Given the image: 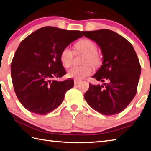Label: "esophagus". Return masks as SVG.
<instances>
[{"label":"esophagus","mask_w":151,"mask_h":151,"mask_svg":"<svg viewBox=\"0 0 151 151\" xmlns=\"http://www.w3.org/2000/svg\"><path fill=\"white\" fill-rule=\"evenodd\" d=\"M74 83H75V85H77L78 84L81 83V81H78V80H75V81H74Z\"/></svg>","instance_id":"obj_1"}]
</instances>
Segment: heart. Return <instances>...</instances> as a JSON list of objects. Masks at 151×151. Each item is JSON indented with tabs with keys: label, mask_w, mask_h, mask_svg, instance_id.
<instances>
[{
	"label": "heart",
	"mask_w": 151,
	"mask_h": 151,
	"mask_svg": "<svg viewBox=\"0 0 151 151\" xmlns=\"http://www.w3.org/2000/svg\"><path fill=\"white\" fill-rule=\"evenodd\" d=\"M75 48L76 51L86 53L83 63H90L92 65H97L100 61V56L96 51V45L90 39H83L76 43ZM73 52L68 47H65L60 54V60L63 65L69 67L73 62ZM92 68L90 65H84L81 67H73L68 71V76L76 80H81L90 75L92 73Z\"/></svg>",
	"instance_id": "obj_1"
}]
</instances>
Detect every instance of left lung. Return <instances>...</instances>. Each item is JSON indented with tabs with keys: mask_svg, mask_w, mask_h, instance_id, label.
<instances>
[{
	"mask_svg": "<svg viewBox=\"0 0 151 151\" xmlns=\"http://www.w3.org/2000/svg\"><path fill=\"white\" fill-rule=\"evenodd\" d=\"M97 43L103 55L101 67L92 76L103 84H89L84 94L88 104L106 116L124 110L137 91L141 67L131 43L107 29L82 32Z\"/></svg>",
	"mask_w": 151,
	"mask_h": 151,
	"instance_id": "left-lung-1",
	"label": "left lung"
}]
</instances>
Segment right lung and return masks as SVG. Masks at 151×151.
<instances>
[{
    "mask_svg": "<svg viewBox=\"0 0 151 151\" xmlns=\"http://www.w3.org/2000/svg\"><path fill=\"white\" fill-rule=\"evenodd\" d=\"M81 37L78 30L47 26L32 33L20 43L11 63V77L18 99L26 109L45 115L62 104L74 81L55 80L66 74L60 54Z\"/></svg>",
    "mask_w": 151,
    "mask_h": 151,
    "instance_id": "obj_1",
    "label": "right lung"
}]
</instances>
